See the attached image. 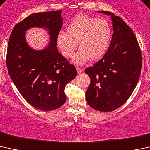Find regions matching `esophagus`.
Segmentation results:
<instances>
[{"label": "esophagus", "instance_id": "esophagus-1", "mask_svg": "<svg viewBox=\"0 0 150 150\" xmlns=\"http://www.w3.org/2000/svg\"><path fill=\"white\" fill-rule=\"evenodd\" d=\"M76 70H77V71H78V74H80L83 71V70H82L81 68H80V67H76Z\"/></svg>", "mask_w": 150, "mask_h": 150}]
</instances>
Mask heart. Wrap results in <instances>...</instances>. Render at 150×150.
<instances>
[{
  "label": "heart",
  "mask_w": 150,
  "mask_h": 150,
  "mask_svg": "<svg viewBox=\"0 0 150 150\" xmlns=\"http://www.w3.org/2000/svg\"><path fill=\"white\" fill-rule=\"evenodd\" d=\"M111 23L105 18H96L78 14L66 26V33L57 36V44L64 57H70L77 47L80 49L72 57V62L83 64L88 60L96 61L108 51L112 39Z\"/></svg>",
  "instance_id": "obj_1"
}]
</instances>
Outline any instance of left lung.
<instances>
[{"label": "left lung", "instance_id": "left-lung-1", "mask_svg": "<svg viewBox=\"0 0 150 150\" xmlns=\"http://www.w3.org/2000/svg\"><path fill=\"white\" fill-rule=\"evenodd\" d=\"M98 12L111 16L113 34L105 54L85 70L91 79L86 97L91 108L109 112L121 106L133 93L141 72L142 54L134 34L120 17Z\"/></svg>", "mask_w": 150, "mask_h": 150}]
</instances>
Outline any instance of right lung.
Returning a JSON list of instances; mask_svg holds the SVG:
<instances>
[{
  "instance_id": "right-lung-1",
  "label": "right lung",
  "mask_w": 150,
  "mask_h": 150,
  "mask_svg": "<svg viewBox=\"0 0 150 150\" xmlns=\"http://www.w3.org/2000/svg\"><path fill=\"white\" fill-rule=\"evenodd\" d=\"M61 13L31 14L14 26L8 45L6 64L11 78L27 103L44 111L57 109L65 103L66 85L77 76L75 66L57 47V36L63 23ZM33 27L48 31L50 42L43 50H34L26 42L25 31Z\"/></svg>"
}]
</instances>
